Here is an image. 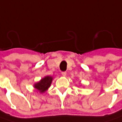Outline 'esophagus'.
<instances>
[{
  "label": "esophagus",
  "instance_id": "1",
  "mask_svg": "<svg viewBox=\"0 0 122 122\" xmlns=\"http://www.w3.org/2000/svg\"><path fill=\"white\" fill-rule=\"evenodd\" d=\"M61 75H62V76H64L65 77L66 76V72H65V71L64 72H62L61 73Z\"/></svg>",
  "mask_w": 122,
  "mask_h": 122
}]
</instances>
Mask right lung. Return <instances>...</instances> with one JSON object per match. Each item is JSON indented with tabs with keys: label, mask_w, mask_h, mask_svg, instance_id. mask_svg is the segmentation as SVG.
I'll list each match as a JSON object with an SVG mask.
<instances>
[{
	"label": "right lung",
	"mask_w": 122,
	"mask_h": 122,
	"mask_svg": "<svg viewBox=\"0 0 122 122\" xmlns=\"http://www.w3.org/2000/svg\"><path fill=\"white\" fill-rule=\"evenodd\" d=\"M53 81V77L50 76H46L44 78H42L39 81L35 83L34 84V87L41 94L44 93L51 85Z\"/></svg>",
	"instance_id": "right-lung-1"
}]
</instances>
